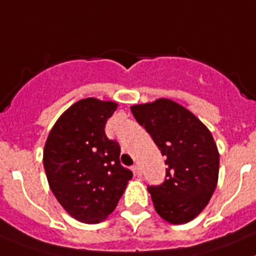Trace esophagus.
<instances>
[{"label": "esophagus", "mask_w": 256, "mask_h": 256, "mask_svg": "<svg viewBox=\"0 0 256 256\" xmlns=\"http://www.w3.org/2000/svg\"><path fill=\"white\" fill-rule=\"evenodd\" d=\"M133 172H134V174L136 176H141L142 174V172H141V168H140V166H133Z\"/></svg>", "instance_id": "1"}]
</instances>
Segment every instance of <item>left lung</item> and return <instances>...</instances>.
<instances>
[{
	"label": "left lung",
	"instance_id": "8db88e82",
	"mask_svg": "<svg viewBox=\"0 0 256 256\" xmlns=\"http://www.w3.org/2000/svg\"><path fill=\"white\" fill-rule=\"evenodd\" d=\"M130 110L167 158L164 182L148 188L155 211L171 224L190 222L218 185L219 152L212 134L193 112L167 98Z\"/></svg>",
	"mask_w": 256,
	"mask_h": 256
}]
</instances>
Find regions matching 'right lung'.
<instances>
[{"label":"right lung","instance_id":"right-lung-1","mask_svg":"<svg viewBox=\"0 0 256 256\" xmlns=\"http://www.w3.org/2000/svg\"><path fill=\"white\" fill-rule=\"evenodd\" d=\"M116 102L85 98L56 120L44 148L49 186L67 214L96 224L112 212L132 171L120 164V146L108 140L104 126Z\"/></svg>","mask_w":256,"mask_h":256}]
</instances>
